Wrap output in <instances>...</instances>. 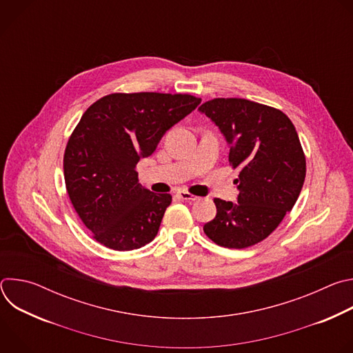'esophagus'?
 Here are the masks:
<instances>
[{"label":"esophagus","instance_id":"obj_1","mask_svg":"<svg viewBox=\"0 0 353 353\" xmlns=\"http://www.w3.org/2000/svg\"><path fill=\"white\" fill-rule=\"evenodd\" d=\"M176 195H177L180 199H184V201H196V199H198L196 195H192V194H190L188 191H177Z\"/></svg>","mask_w":353,"mask_h":353}]
</instances>
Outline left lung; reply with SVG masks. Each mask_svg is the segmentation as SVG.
Instances as JSON below:
<instances>
[{"instance_id":"1","label":"left lung","mask_w":353,"mask_h":353,"mask_svg":"<svg viewBox=\"0 0 353 353\" xmlns=\"http://www.w3.org/2000/svg\"><path fill=\"white\" fill-rule=\"evenodd\" d=\"M225 135L229 163L240 169L237 203L215 198L216 216L204 225L218 245L245 248L267 239L293 208L306 177V157L289 117L240 97H216L198 109Z\"/></svg>"}]
</instances>
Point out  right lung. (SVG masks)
I'll return each mask as SVG.
<instances>
[{
    "instance_id": "right-lung-1",
    "label": "right lung",
    "mask_w": 353,
    "mask_h": 353,
    "mask_svg": "<svg viewBox=\"0 0 353 353\" xmlns=\"http://www.w3.org/2000/svg\"><path fill=\"white\" fill-rule=\"evenodd\" d=\"M199 103L187 93H112L82 114L64 152V179L96 241L130 251L155 239L172 195L143 188L135 168Z\"/></svg>"
}]
</instances>
